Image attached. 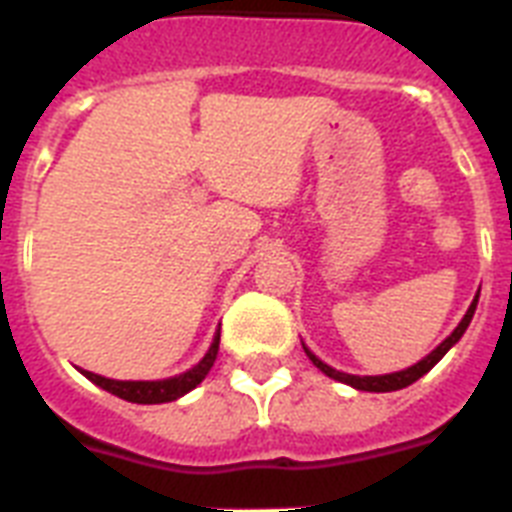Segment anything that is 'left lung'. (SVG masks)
Instances as JSON below:
<instances>
[{"label":"left lung","instance_id":"8db88e82","mask_svg":"<svg viewBox=\"0 0 512 512\" xmlns=\"http://www.w3.org/2000/svg\"><path fill=\"white\" fill-rule=\"evenodd\" d=\"M476 305H479V294L473 297L471 307H468V313L463 315V321L458 323V328H455V331H452V334L447 336V339H444V342L439 344V347H436L434 352H431V355L423 357L421 363L410 365V368H405V371L386 373V376H352V373L336 371V368L326 365V363H323V360H318V357H315L313 352L307 350L305 344H302V347H305L307 357L313 360L315 368H321V371L326 373L328 378H334V381H342V384L355 386V389H360V392H397V389H405V386H410V384H413V381H418V378H421V376H426V373H429L431 368H434V365L439 363V360H442V357L447 355V352H450L452 344H458V339L465 334V328H468V323H471L473 313H476Z\"/></svg>","mask_w":512,"mask_h":512}]
</instances>
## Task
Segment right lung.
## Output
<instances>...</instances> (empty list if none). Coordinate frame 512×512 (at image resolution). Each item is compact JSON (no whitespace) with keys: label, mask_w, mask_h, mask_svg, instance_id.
<instances>
[{"label":"right lung","mask_w":512,"mask_h":512,"mask_svg":"<svg viewBox=\"0 0 512 512\" xmlns=\"http://www.w3.org/2000/svg\"><path fill=\"white\" fill-rule=\"evenodd\" d=\"M218 344H220V331L215 334L207 355L202 357L194 368H189V371L181 373V376L162 378V381H115V378L97 376V373H91V371H81V373L89 378V381H94L97 386H102L105 392L120 397V400L136 402V405H160V402L178 400V397H184L186 392H191L194 386L202 384V378L210 373L215 357H218Z\"/></svg>","instance_id":"obj_1"}]
</instances>
